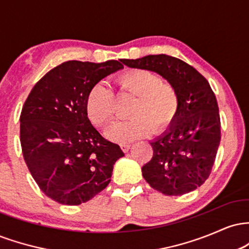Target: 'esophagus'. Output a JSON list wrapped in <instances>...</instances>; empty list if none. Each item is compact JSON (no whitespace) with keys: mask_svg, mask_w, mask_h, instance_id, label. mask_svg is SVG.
Masks as SVG:
<instances>
[{"mask_svg":"<svg viewBox=\"0 0 249 249\" xmlns=\"http://www.w3.org/2000/svg\"><path fill=\"white\" fill-rule=\"evenodd\" d=\"M121 147H122V150L124 151V152H127V151L130 150L131 144H130V142H122V144H121Z\"/></svg>","mask_w":249,"mask_h":249,"instance_id":"34e87169","label":"esophagus"}]
</instances>
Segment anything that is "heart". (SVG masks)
I'll return each instance as SVG.
<instances>
[{
  "label": "heart",
  "mask_w": 249,
  "mask_h": 249,
  "mask_svg": "<svg viewBox=\"0 0 249 249\" xmlns=\"http://www.w3.org/2000/svg\"><path fill=\"white\" fill-rule=\"evenodd\" d=\"M121 90L137 96L131 107V117L117 122L107 128V137L111 141L127 142L153 131H161L176 118L179 97L176 89L162 83L157 73L145 69L125 72L117 79ZM113 92L107 83L99 82L91 88L87 97V112L91 122L103 126L113 118Z\"/></svg>",
  "instance_id": "heart-1"
}]
</instances>
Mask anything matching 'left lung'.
<instances>
[{"instance_id": "1", "label": "left lung", "mask_w": 249, "mask_h": 249, "mask_svg": "<svg viewBox=\"0 0 249 249\" xmlns=\"http://www.w3.org/2000/svg\"><path fill=\"white\" fill-rule=\"evenodd\" d=\"M122 62L158 73L179 97L176 118L150 142L153 157L142 167V177L165 196L192 192L210 176L221 138L218 103L207 79L190 64L165 53Z\"/></svg>"}]
</instances>
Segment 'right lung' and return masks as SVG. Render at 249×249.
<instances>
[{
	"label": "right lung",
	"instance_id": "obj_1",
	"mask_svg": "<svg viewBox=\"0 0 249 249\" xmlns=\"http://www.w3.org/2000/svg\"><path fill=\"white\" fill-rule=\"evenodd\" d=\"M118 61H68L36 83L19 117L24 161L42 192L62 205H81L111 181L124 152L88 118L89 91L123 69Z\"/></svg>",
	"mask_w": 249,
	"mask_h": 249
}]
</instances>
